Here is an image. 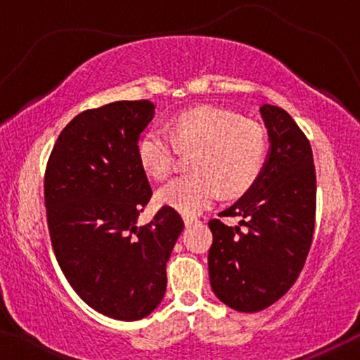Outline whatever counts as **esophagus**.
Listing matches in <instances>:
<instances>
[{"label":"esophagus","instance_id":"1","mask_svg":"<svg viewBox=\"0 0 360 360\" xmlns=\"http://www.w3.org/2000/svg\"><path fill=\"white\" fill-rule=\"evenodd\" d=\"M194 223H200V220H198V218L188 217V214H186V217H184V225L186 226H191V225H194Z\"/></svg>","mask_w":360,"mask_h":360}]
</instances>
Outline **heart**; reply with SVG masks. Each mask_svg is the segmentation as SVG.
I'll return each instance as SVG.
<instances>
[{
  "mask_svg": "<svg viewBox=\"0 0 360 360\" xmlns=\"http://www.w3.org/2000/svg\"><path fill=\"white\" fill-rule=\"evenodd\" d=\"M140 166L154 179L174 171L181 152H194V172L167 183L157 200L186 214L200 213L220 196H240L257 181L266 164L267 135L259 123L212 106L184 111L171 134L152 127L139 142Z\"/></svg>",
  "mask_w": 360,
  "mask_h": 360,
  "instance_id": "obj_1",
  "label": "heart"
}]
</instances>
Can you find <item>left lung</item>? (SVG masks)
I'll use <instances>...</instances> for the list:
<instances>
[{"mask_svg": "<svg viewBox=\"0 0 360 360\" xmlns=\"http://www.w3.org/2000/svg\"><path fill=\"white\" fill-rule=\"evenodd\" d=\"M271 150L250 189L218 217H240L237 226L208 221L210 283L226 307L254 313L271 307L298 279L311 247L316 174L307 135L288 111L260 106Z\"/></svg>", "mask_w": 360, "mask_h": 360, "instance_id": "left-lung-1", "label": "left lung"}]
</instances>
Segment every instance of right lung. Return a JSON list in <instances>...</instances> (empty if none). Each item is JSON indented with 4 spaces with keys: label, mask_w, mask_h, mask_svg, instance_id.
I'll use <instances>...</instances> for the list:
<instances>
[{
    "label": "right lung",
    "mask_w": 360,
    "mask_h": 360,
    "mask_svg": "<svg viewBox=\"0 0 360 360\" xmlns=\"http://www.w3.org/2000/svg\"><path fill=\"white\" fill-rule=\"evenodd\" d=\"M154 113L147 100L82 111L60 131L45 169L49 232L65 279L91 308L122 321L159 307L184 229L171 206L137 226L152 198L139 139Z\"/></svg>",
    "instance_id": "right-lung-1"
}]
</instances>
